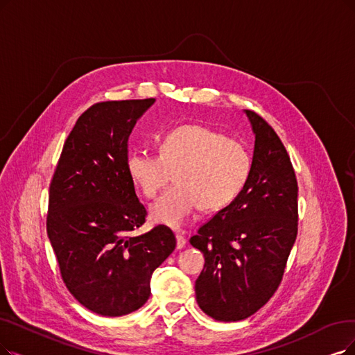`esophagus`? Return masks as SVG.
<instances>
[{
	"instance_id": "1",
	"label": "esophagus",
	"mask_w": 355,
	"mask_h": 355,
	"mask_svg": "<svg viewBox=\"0 0 355 355\" xmlns=\"http://www.w3.org/2000/svg\"><path fill=\"white\" fill-rule=\"evenodd\" d=\"M185 245H187V239L183 237L182 234H176V246H178V249L185 248Z\"/></svg>"
}]
</instances>
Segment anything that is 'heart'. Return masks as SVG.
<instances>
[{
	"instance_id": "heart-1",
	"label": "heart",
	"mask_w": 355,
	"mask_h": 355,
	"mask_svg": "<svg viewBox=\"0 0 355 355\" xmlns=\"http://www.w3.org/2000/svg\"><path fill=\"white\" fill-rule=\"evenodd\" d=\"M252 159L242 141L202 125H183L167 132L159 143V154L134 151L128 173L147 198H155L153 221L180 227L198 208L217 211L230 204L242 191L250 173Z\"/></svg>"
}]
</instances>
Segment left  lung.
<instances>
[{
    "label": "left lung",
    "mask_w": 355,
    "mask_h": 355,
    "mask_svg": "<svg viewBox=\"0 0 355 355\" xmlns=\"http://www.w3.org/2000/svg\"><path fill=\"white\" fill-rule=\"evenodd\" d=\"M254 134L243 189L200 227L191 245L205 265L195 282L198 306L220 322L252 316L278 290L297 237V179L290 155L263 118L246 110Z\"/></svg>",
    "instance_id": "1"
}]
</instances>
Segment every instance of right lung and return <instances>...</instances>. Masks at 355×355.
<instances>
[{"mask_svg":"<svg viewBox=\"0 0 355 355\" xmlns=\"http://www.w3.org/2000/svg\"><path fill=\"white\" fill-rule=\"evenodd\" d=\"M154 102L90 106L65 139L49 185L46 232L62 281L101 316H125L143 306L154 269L176 248L163 224L131 236L146 223L147 209L128 173V138Z\"/></svg>","mask_w":355,"mask_h":355,"instance_id":"1","label":"right lung"}]
</instances>
